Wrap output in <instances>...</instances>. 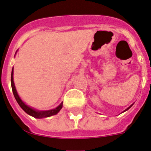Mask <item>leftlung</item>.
Here are the masks:
<instances>
[{
    "label": "left lung",
    "mask_w": 151,
    "mask_h": 151,
    "mask_svg": "<svg viewBox=\"0 0 151 151\" xmlns=\"http://www.w3.org/2000/svg\"><path fill=\"white\" fill-rule=\"evenodd\" d=\"M132 105H131V106H130V107H129V108H127V109H126V110H125V111H127V110H128V109H129V108H131V107H132Z\"/></svg>",
    "instance_id": "1"
}]
</instances>
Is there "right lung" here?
Segmentation results:
<instances>
[{
  "label": "right lung",
  "mask_w": 151,
  "mask_h": 151,
  "mask_svg": "<svg viewBox=\"0 0 151 151\" xmlns=\"http://www.w3.org/2000/svg\"><path fill=\"white\" fill-rule=\"evenodd\" d=\"M13 70H12L11 73V86H12V90H13V93L14 95V97L16 99V101L18 102V104H19V106L22 108V109L25 111V113H27L28 114L31 115V116H34L35 118H44V117H48V116H53V115L57 114L59 112L61 109L62 108V103H61L57 108H55V109L49 110V111H37V110L33 109V108L28 107L27 104H25V103L22 101V99H20L18 93L16 92V87H15L14 82H13Z\"/></svg>",
  "instance_id": "1"
}]
</instances>
